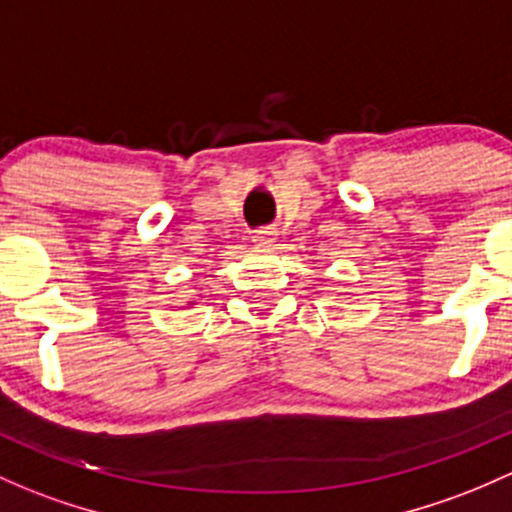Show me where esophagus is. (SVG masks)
Masks as SVG:
<instances>
[{
    "label": "esophagus",
    "instance_id": "obj_1",
    "mask_svg": "<svg viewBox=\"0 0 512 512\" xmlns=\"http://www.w3.org/2000/svg\"><path fill=\"white\" fill-rule=\"evenodd\" d=\"M274 238H277V233H274L272 228H262V230H257V233H255V242L260 247H272Z\"/></svg>",
    "mask_w": 512,
    "mask_h": 512
}]
</instances>
